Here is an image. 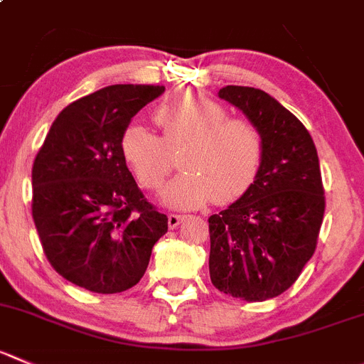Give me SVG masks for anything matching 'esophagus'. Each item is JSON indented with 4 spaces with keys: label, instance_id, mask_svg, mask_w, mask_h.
I'll return each mask as SVG.
<instances>
[{
    "label": "esophagus",
    "instance_id": "obj_1",
    "mask_svg": "<svg viewBox=\"0 0 364 364\" xmlns=\"http://www.w3.org/2000/svg\"><path fill=\"white\" fill-rule=\"evenodd\" d=\"M184 218L186 216H182V214H169V216H168L169 228H176V227H178V225L182 223V221H184Z\"/></svg>",
    "mask_w": 364,
    "mask_h": 364
}]
</instances>
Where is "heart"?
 Returning a JSON list of instances; mask_svg holds the SVG:
<instances>
[{"label": "heart", "instance_id": "heart-1", "mask_svg": "<svg viewBox=\"0 0 364 364\" xmlns=\"http://www.w3.org/2000/svg\"><path fill=\"white\" fill-rule=\"evenodd\" d=\"M164 137L139 124L121 136V154L139 184L157 189L171 169V150L184 146L186 169L162 189L161 202L171 209H196L214 198L230 203L255 182L264 157L262 134L243 117H227L220 103L198 92H176L155 112Z\"/></svg>", "mask_w": 364, "mask_h": 364}]
</instances>
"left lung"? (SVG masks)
<instances>
[{
	"mask_svg": "<svg viewBox=\"0 0 364 364\" xmlns=\"http://www.w3.org/2000/svg\"><path fill=\"white\" fill-rule=\"evenodd\" d=\"M262 134L264 157L252 188L209 218L214 288L262 302L291 288L313 257L325 213L316 146L307 128L261 89L218 92Z\"/></svg>",
	"mask_w": 364,
	"mask_h": 364,
	"instance_id": "obj_1",
	"label": "left lung"
}]
</instances>
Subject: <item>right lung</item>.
<instances>
[{"label": "right lung", "mask_w": 364, "mask_h": 364, "mask_svg": "<svg viewBox=\"0 0 364 364\" xmlns=\"http://www.w3.org/2000/svg\"><path fill=\"white\" fill-rule=\"evenodd\" d=\"M162 85H109L65 107L32 168V216L58 275L110 295L136 286L168 218L146 202L121 154L132 117Z\"/></svg>", "instance_id": "1"}]
</instances>
